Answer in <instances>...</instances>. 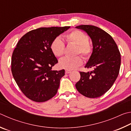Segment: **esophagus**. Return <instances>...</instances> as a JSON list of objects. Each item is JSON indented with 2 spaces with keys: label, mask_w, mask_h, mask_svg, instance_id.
I'll return each mask as SVG.
<instances>
[{
  "label": "esophagus",
  "mask_w": 131,
  "mask_h": 131,
  "mask_svg": "<svg viewBox=\"0 0 131 131\" xmlns=\"http://www.w3.org/2000/svg\"><path fill=\"white\" fill-rule=\"evenodd\" d=\"M71 72V71L68 70H66V74H70V73Z\"/></svg>",
  "instance_id": "obj_1"
}]
</instances>
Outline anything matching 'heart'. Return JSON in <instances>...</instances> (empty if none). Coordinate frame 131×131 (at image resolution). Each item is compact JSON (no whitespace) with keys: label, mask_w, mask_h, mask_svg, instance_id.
Returning a JSON list of instances; mask_svg holds the SVG:
<instances>
[{"label":"heart","mask_w":131,"mask_h":131,"mask_svg":"<svg viewBox=\"0 0 131 131\" xmlns=\"http://www.w3.org/2000/svg\"><path fill=\"white\" fill-rule=\"evenodd\" d=\"M66 39L68 43L77 45L76 54H81L84 58L89 59L93 52V47L89 42L88 36L79 30H74L67 34ZM65 45L60 37L54 38L50 44V49L56 57H61L64 54ZM83 63V60L80 56L74 57H65L59 61V66L64 69L74 70Z\"/></svg>","instance_id":"obj_1"}]
</instances>
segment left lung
<instances>
[{
	"instance_id": "1",
	"label": "left lung",
	"mask_w": 131,
	"mask_h": 131,
	"mask_svg": "<svg viewBox=\"0 0 131 131\" xmlns=\"http://www.w3.org/2000/svg\"><path fill=\"white\" fill-rule=\"evenodd\" d=\"M76 28L86 31L91 39L93 52L85 68L91 71L79 72L81 79L75 84L77 90L89 98L104 95L117 78L121 64V54L112 36L93 25H80Z\"/></svg>"
}]
</instances>
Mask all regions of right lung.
<instances>
[{
    "label": "right lung",
    "mask_w": 131,
    "mask_h": 131,
    "mask_svg": "<svg viewBox=\"0 0 131 131\" xmlns=\"http://www.w3.org/2000/svg\"><path fill=\"white\" fill-rule=\"evenodd\" d=\"M70 26L40 27L22 36L14 50L11 72L26 97L33 101H47L56 94L65 71H52L58 63L50 44Z\"/></svg>",
    "instance_id": "1"
}]
</instances>
